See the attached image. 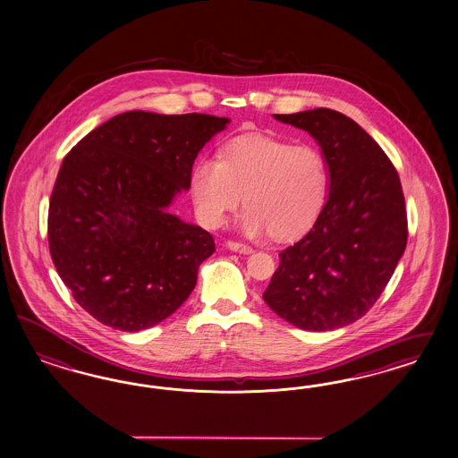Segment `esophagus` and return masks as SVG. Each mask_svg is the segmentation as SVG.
Here are the masks:
<instances>
[{
    "label": "esophagus",
    "instance_id": "1",
    "mask_svg": "<svg viewBox=\"0 0 458 458\" xmlns=\"http://www.w3.org/2000/svg\"><path fill=\"white\" fill-rule=\"evenodd\" d=\"M226 247L232 250V251H236V253H243V255H249L251 253L253 250L249 245H243V243H238V242H228L226 243Z\"/></svg>",
    "mask_w": 458,
    "mask_h": 458
}]
</instances>
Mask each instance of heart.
I'll return each instance as SVG.
<instances>
[{"label": "heart", "instance_id": "b5f03b06", "mask_svg": "<svg viewBox=\"0 0 458 458\" xmlns=\"http://www.w3.org/2000/svg\"><path fill=\"white\" fill-rule=\"evenodd\" d=\"M329 167L310 144L247 134L228 140L220 159L203 156L191 169V196L199 220L211 228L226 222L243 201L238 228L250 238L291 240L305 233L322 213Z\"/></svg>", "mask_w": 458, "mask_h": 458}]
</instances>
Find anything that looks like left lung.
Wrapping results in <instances>:
<instances>
[{"mask_svg": "<svg viewBox=\"0 0 458 458\" xmlns=\"http://www.w3.org/2000/svg\"><path fill=\"white\" fill-rule=\"evenodd\" d=\"M274 119L316 139L329 193L318 222L280 253L264 301L299 329H339L375 305L404 253L402 182L375 139L341 112L319 107Z\"/></svg>", "mask_w": 458, "mask_h": 458, "instance_id": "obj_1", "label": "left lung"}]
</instances>
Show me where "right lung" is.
<instances>
[{
	"label": "right lung",
	"mask_w": 458,
	"mask_h": 458,
	"mask_svg": "<svg viewBox=\"0 0 458 458\" xmlns=\"http://www.w3.org/2000/svg\"><path fill=\"white\" fill-rule=\"evenodd\" d=\"M228 124L209 114L129 111L65 156L50 198L48 245L58 276L98 322L138 333L193 292L215 240L169 207L190 190L198 153Z\"/></svg>",
	"instance_id": "add662e5"
}]
</instances>
